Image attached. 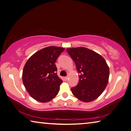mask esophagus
<instances>
[{
  "label": "esophagus",
  "instance_id": "obj_1",
  "mask_svg": "<svg viewBox=\"0 0 131 131\" xmlns=\"http://www.w3.org/2000/svg\"><path fill=\"white\" fill-rule=\"evenodd\" d=\"M64 78H65V80L66 81V80H68V77H65Z\"/></svg>",
  "mask_w": 131,
  "mask_h": 131
}]
</instances>
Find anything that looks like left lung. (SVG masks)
<instances>
[{
	"label": "left lung",
	"instance_id": "1",
	"mask_svg": "<svg viewBox=\"0 0 131 131\" xmlns=\"http://www.w3.org/2000/svg\"><path fill=\"white\" fill-rule=\"evenodd\" d=\"M80 73L77 86L71 89L80 101L88 103L100 96L108 84L109 69L106 62L96 52L84 47L66 49Z\"/></svg>",
	"mask_w": 131,
	"mask_h": 131
}]
</instances>
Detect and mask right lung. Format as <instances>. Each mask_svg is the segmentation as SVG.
I'll list each match as a JSON object with an SVG mask.
<instances>
[{
  "label": "right lung",
  "mask_w": 131,
  "mask_h": 131,
  "mask_svg": "<svg viewBox=\"0 0 131 131\" xmlns=\"http://www.w3.org/2000/svg\"><path fill=\"white\" fill-rule=\"evenodd\" d=\"M63 47L49 46L37 51L23 68L22 81L30 96L41 103L51 101L58 94L62 80L56 73L57 59Z\"/></svg>",
  "instance_id": "right-lung-1"
}]
</instances>
